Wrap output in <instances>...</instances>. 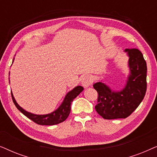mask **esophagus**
Instances as JSON below:
<instances>
[{"mask_svg": "<svg viewBox=\"0 0 157 157\" xmlns=\"http://www.w3.org/2000/svg\"><path fill=\"white\" fill-rule=\"evenodd\" d=\"M93 77L90 76V75H86V76H85L82 79L83 86L84 88L90 86L92 84V83H93Z\"/></svg>", "mask_w": 157, "mask_h": 157, "instance_id": "34e87169", "label": "esophagus"}]
</instances>
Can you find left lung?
I'll use <instances>...</instances> for the list:
<instances>
[{"mask_svg": "<svg viewBox=\"0 0 157 157\" xmlns=\"http://www.w3.org/2000/svg\"><path fill=\"white\" fill-rule=\"evenodd\" d=\"M129 57L130 74L123 89L115 91L104 83L97 82L94 88L98 92L97 113L105 119H125L139 106L147 91V66L139 49H125Z\"/></svg>", "mask_w": 157, "mask_h": 157, "instance_id": "obj_1", "label": "left lung"}]
</instances>
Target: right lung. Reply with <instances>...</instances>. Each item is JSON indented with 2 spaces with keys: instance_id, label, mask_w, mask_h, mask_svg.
Here are the masks:
<instances>
[{
  "instance_id": "obj_1",
  "label": "right lung",
  "mask_w": 157,
  "mask_h": 157,
  "mask_svg": "<svg viewBox=\"0 0 157 157\" xmlns=\"http://www.w3.org/2000/svg\"><path fill=\"white\" fill-rule=\"evenodd\" d=\"M83 90V88L81 86L75 87L74 89L68 92L66 94L63 103L61 106L58 108L56 110L53 111L51 113L45 115H37L33 114L28 111H25L24 109L21 108L19 105L17 104L16 100L13 96L11 92V96L15 106L16 108L21 111L23 114H24L25 117H27L29 119L32 120L33 122H35L39 125H56V124H60L61 122L65 121L67 119L68 115H69L71 111V104L73 101V100Z\"/></svg>"
}]
</instances>
